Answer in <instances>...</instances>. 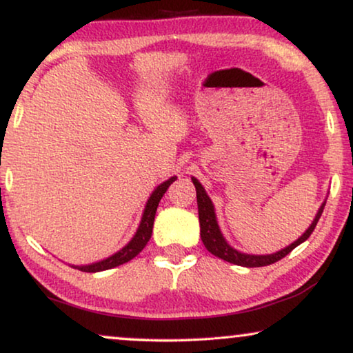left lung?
Returning <instances> with one entry per match:
<instances>
[{
	"instance_id": "1",
	"label": "left lung",
	"mask_w": 353,
	"mask_h": 353,
	"mask_svg": "<svg viewBox=\"0 0 353 353\" xmlns=\"http://www.w3.org/2000/svg\"><path fill=\"white\" fill-rule=\"evenodd\" d=\"M192 183L196 186V196H197V209H199V225H201V239L204 243L205 249L209 250L210 254H214L215 257H219L225 262L239 265V267H267V265H272L278 260H281L283 257L291 252L292 249H296L299 244H302L303 241H307L310 238V234L315 230V226L320 220V216L323 214V209H325L326 202H323L320 209H318V214L315 216V220L312 221V225L308 226V230L303 233L301 238L297 241H294L291 245L284 248L281 250L274 254H268V255H250V254H243L239 250H236L234 248L226 243V239L221 234V231L219 228V223H216V216H215V210H214V204H212L210 197L207 196V192L199 181L196 178H191Z\"/></svg>"
}]
</instances>
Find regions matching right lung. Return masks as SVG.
Returning <instances> with one entry per match:
<instances>
[{
	"label": "right lung",
	"mask_w": 353,
	"mask_h": 353,
	"mask_svg": "<svg viewBox=\"0 0 353 353\" xmlns=\"http://www.w3.org/2000/svg\"><path fill=\"white\" fill-rule=\"evenodd\" d=\"M175 180H176V176L168 178L167 181H163L162 185H159L156 190L152 191L151 197L148 199L146 207H144L141 223H139L137 233H134L132 241H130V243L125 245V248L120 249L119 252H115L114 255H110V257L101 260V262H96V263H91V265H77V267L74 265V268H79L80 272H86V273L104 272V270H110L114 267H119V265L127 263L132 259L137 257V255L141 252L144 248H146L148 241L151 239L152 226H154V216H156V210H157L159 202H161L162 196L165 194L168 186H170Z\"/></svg>",
	"instance_id": "1"
}]
</instances>
